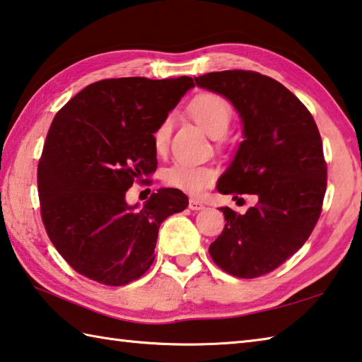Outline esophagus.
Listing matches in <instances>:
<instances>
[{
  "label": "esophagus",
  "mask_w": 362,
  "mask_h": 362,
  "mask_svg": "<svg viewBox=\"0 0 362 362\" xmlns=\"http://www.w3.org/2000/svg\"><path fill=\"white\" fill-rule=\"evenodd\" d=\"M188 209H189V210H202V209H206V206H204V204H202L201 201L189 199V202H188Z\"/></svg>",
  "instance_id": "esophagus-1"
}]
</instances>
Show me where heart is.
Wrapping results in <instances>:
<instances>
[{
    "instance_id": "obj_1",
    "label": "heart",
    "mask_w": 362,
    "mask_h": 362,
    "mask_svg": "<svg viewBox=\"0 0 362 362\" xmlns=\"http://www.w3.org/2000/svg\"><path fill=\"white\" fill-rule=\"evenodd\" d=\"M189 114L209 136L221 137L226 133L233 118V109L225 98L215 93H202L189 103ZM173 131V117H166L153 134L156 152H164ZM169 187L188 194H198L215 180V170L210 166H199L187 161H175L163 174Z\"/></svg>"
}]
</instances>
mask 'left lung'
Wrapping results in <instances>:
<instances>
[{
  "label": "left lung",
  "mask_w": 362,
  "mask_h": 362,
  "mask_svg": "<svg viewBox=\"0 0 362 362\" xmlns=\"http://www.w3.org/2000/svg\"><path fill=\"white\" fill-rule=\"evenodd\" d=\"M238 110L244 141L221 174V194H255L244 215L221 207L225 229L209 247L214 262L240 279L269 274L305 244L326 193L323 142L312 114L290 90L255 71L194 77Z\"/></svg>",
  "instance_id": "left-lung-1"
}]
</instances>
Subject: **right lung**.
Here are the masks:
<instances>
[{"mask_svg":"<svg viewBox=\"0 0 362 362\" xmlns=\"http://www.w3.org/2000/svg\"><path fill=\"white\" fill-rule=\"evenodd\" d=\"M193 87L188 76L106 78L57 112L37 166L41 216L83 277L109 286L137 280L155 259L161 223L187 209L175 188H160L139 210L124 196L156 170L155 129Z\"/></svg>","mask_w":362,"mask_h":362,"instance_id":"add662e5","label":"right lung"}]
</instances>
